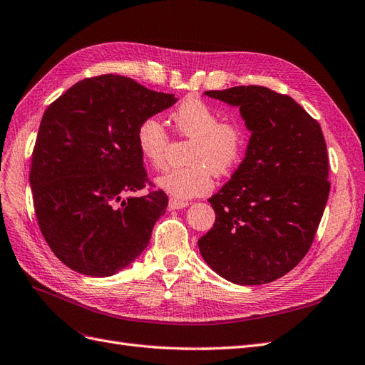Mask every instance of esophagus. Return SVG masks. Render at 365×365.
I'll return each mask as SVG.
<instances>
[{
    "mask_svg": "<svg viewBox=\"0 0 365 365\" xmlns=\"http://www.w3.org/2000/svg\"><path fill=\"white\" fill-rule=\"evenodd\" d=\"M188 205H190L188 202L174 199V197H171L170 199V210H182V207H186Z\"/></svg>",
    "mask_w": 365,
    "mask_h": 365,
    "instance_id": "esophagus-1",
    "label": "esophagus"
}]
</instances>
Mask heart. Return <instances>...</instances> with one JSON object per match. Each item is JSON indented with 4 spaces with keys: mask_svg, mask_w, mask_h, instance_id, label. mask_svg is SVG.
I'll return each mask as SVG.
<instances>
[{
    "mask_svg": "<svg viewBox=\"0 0 365 365\" xmlns=\"http://www.w3.org/2000/svg\"><path fill=\"white\" fill-rule=\"evenodd\" d=\"M177 134L190 139L188 166L173 168L158 179L166 192L180 199L205 195L212 190L214 173L226 175L242 162L247 145V133L237 119H222V113L210 103L190 98L173 114ZM136 145L142 159L153 168L166 165L170 134L155 116L145 118L136 130Z\"/></svg>",
    "mask_w": 365,
    "mask_h": 365,
    "instance_id": "heart-1",
    "label": "heart"
}]
</instances>
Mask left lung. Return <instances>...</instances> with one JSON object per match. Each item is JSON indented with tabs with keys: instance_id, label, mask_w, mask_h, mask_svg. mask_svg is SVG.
I'll return each mask as SVG.
<instances>
[{
	"instance_id": "obj_1",
	"label": "left lung",
	"mask_w": 365,
	"mask_h": 365,
	"mask_svg": "<svg viewBox=\"0 0 365 365\" xmlns=\"http://www.w3.org/2000/svg\"><path fill=\"white\" fill-rule=\"evenodd\" d=\"M240 107L246 158L210 203L215 223L200 240L205 262L242 286L292 270L314 243L329 199V158L319 123L287 95L240 86L205 91Z\"/></svg>"
}]
</instances>
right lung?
Returning <instances> with one entry per match:
<instances>
[{
	"instance_id": "right-lung-1",
	"label": "right lung",
	"mask_w": 365,
	"mask_h": 365,
	"mask_svg": "<svg viewBox=\"0 0 365 365\" xmlns=\"http://www.w3.org/2000/svg\"><path fill=\"white\" fill-rule=\"evenodd\" d=\"M175 101L131 78L101 75L76 82L46 110L29 180L41 232L70 269L110 277L148 246L168 197L123 195L154 186L136 130Z\"/></svg>"
}]
</instances>
